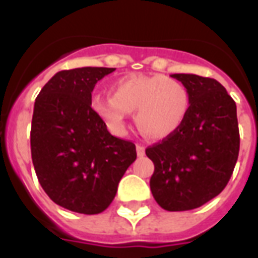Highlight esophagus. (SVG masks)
<instances>
[{"instance_id": "esophagus-1", "label": "esophagus", "mask_w": 258, "mask_h": 258, "mask_svg": "<svg viewBox=\"0 0 258 258\" xmlns=\"http://www.w3.org/2000/svg\"><path fill=\"white\" fill-rule=\"evenodd\" d=\"M137 155H138L140 157L145 156V146L138 144V145H137Z\"/></svg>"}]
</instances>
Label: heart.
<instances>
[{
    "instance_id": "b5f03b06",
    "label": "heart",
    "mask_w": 258,
    "mask_h": 258,
    "mask_svg": "<svg viewBox=\"0 0 258 258\" xmlns=\"http://www.w3.org/2000/svg\"><path fill=\"white\" fill-rule=\"evenodd\" d=\"M110 95H95L91 107L114 134L125 131V116L134 112L140 133L149 140H166L175 134L189 113L188 88L163 74L133 76L117 80Z\"/></svg>"
}]
</instances>
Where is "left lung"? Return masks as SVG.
I'll list each match as a JSON object with an SVG mask.
<instances>
[{"label": "left lung", "instance_id": "1", "mask_svg": "<svg viewBox=\"0 0 258 258\" xmlns=\"http://www.w3.org/2000/svg\"><path fill=\"white\" fill-rule=\"evenodd\" d=\"M188 88L189 113L182 127L149 146L155 164L151 190L168 211L200 207L221 194L239 155L236 103L217 80L198 74H171Z\"/></svg>", "mask_w": 258, "mask_h": 258}]
</instances>
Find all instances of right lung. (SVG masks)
Wrapping results in <instances>:
<instances>
[{
    "label": "right lung",
    "mask_w": 258,
    "mask_h": 258,
    "mask_svg": "<svg viewBox=\"0 0 258 258\" xmlns=\"http://www.w3.org/2000/svg\"><path fill=\"white\" fill-rule=\"evenodd\" d=\"M113 68L62 70L42 87L31 120L37 178L56 205L81 214L106 210L137 159L135 145L113 137L91 107V92Z\"/></svg>",
    "instance_id": "add662e5"
}]
</instances>
